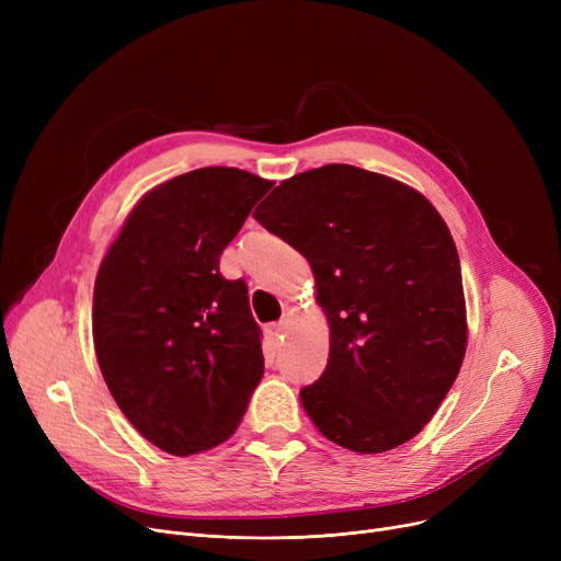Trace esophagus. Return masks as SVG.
Returning <instances> with one entry per match:
<instances>
[{
	"mask_svg": "<svg viewBox=\"0 0 561 561\" xmlns=\"http://www.w3.org/2000/svg\"><path fill=\"white\" fill-rule=\"evenodd\" d=\"M284 330H286V320L273 322V325H271V332H273V336H277V339L284 334Z\"/></svg>",
	"mask_w": 561,
	"mask_h": 561,
	"instance_id": "esophagus-1",
	"label": "esophagus"
}]
</instances>
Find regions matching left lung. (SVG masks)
<instances>
[{
    "label": "left lung",
    "instance_id": "left-lung-1",
    "mask_svg": "<svg viewBox=\"0 0 561 561\" xmlns=\"http://www.w3.org/2000/svg\"><path fill=\"white\" fill-rule=\"evenodd\" d=\"M254 218L311 263L330 320L325 373L300 391L313 425L359 455L407 444L466 352L459 254L444 218L419 191L345 163L290 176Z\"/></svg>",
    "mask_w": 561,
    "mask_h": 561
}]
</instances>
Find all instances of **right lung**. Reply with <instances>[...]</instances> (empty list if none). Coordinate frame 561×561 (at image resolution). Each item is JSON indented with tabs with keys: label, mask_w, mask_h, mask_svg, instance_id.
I'll list each match as a JSON object with an SVG mask.
<instances>
[{
	"label": "right lung",
	"mask_w": 561,
	"mask_h": 561,
	"mask_svg": "<svg viewBox=\"0 0 561 561\" xmlns=\"http://www.w3.org/2000/svg\"><path fill=\"white\" fill-rule=\"evenodd\" d=\"M271 186L222 165L174 176L140 197L98 271L100 370L127 421L170 455L227 440L263 377L248 286L218 263Z\"/></svg>",
	"instance_id": "add662e5"
}]
</instances>
